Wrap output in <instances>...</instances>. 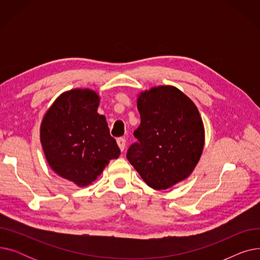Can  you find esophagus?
I'll use <instances>...</instances> for the list:
<instances>
[{
    "mask_svg": "<svg viewBox=\"0 0 260 260\" xmlns=\"http://www.w3.org/2000/svg\"><path fill=\"white\" fill-rule=\"evenodd\" d=\"M117 144H118V146H119V148L121 149V151H124L126 141H125L124 138H118L117 139Z\"/></svg>",
    "mask_w": 260,
    "mask_h": 260,
    "instance_id": "34e87169",
    "label": "esophagus"
}]
</instances>
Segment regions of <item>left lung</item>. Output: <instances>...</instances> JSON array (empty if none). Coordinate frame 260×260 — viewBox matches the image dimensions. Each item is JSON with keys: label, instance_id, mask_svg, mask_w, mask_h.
I'll list each match as a JSON object with an SVG mask.
<instances>
[{"label": "left lung", "instance_id": "left-lung-1", "mask_svg": "<svg viewBox=\"0 0 260 260\" xmlns=\"http://www.w3.org/2000/svg\"><path fill=\"white\" fill-rule=\"evenodd\" d=\"M141 123L127 160L154 189H168L193 173L204 146V126L195 103L172 85L138 94Z\"/></svg>", "mask_w": 260, "mask_h": 260}]
</instances>
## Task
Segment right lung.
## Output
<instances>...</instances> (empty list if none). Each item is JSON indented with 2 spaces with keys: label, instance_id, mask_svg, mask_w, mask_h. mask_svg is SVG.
Instances as JSON below:
<instances>
[{
  "label": "right lung",
  "instance_id": "1",
  "mask_svg": "<svg viewBox=\"0 0 260 260\" xmlns=\"http://www.w3.org/2000/svg\"><path fill=\"white\" fill-rule=\"evenodd\" d=\"M99 104L93 89L74 88L54 100L41 122L40 140L50 169L80 187L97 180L121 153L98 114Z\"/></svg>",
  "mask_w": 260,
  "mask_h": 260
}]
</instances>
